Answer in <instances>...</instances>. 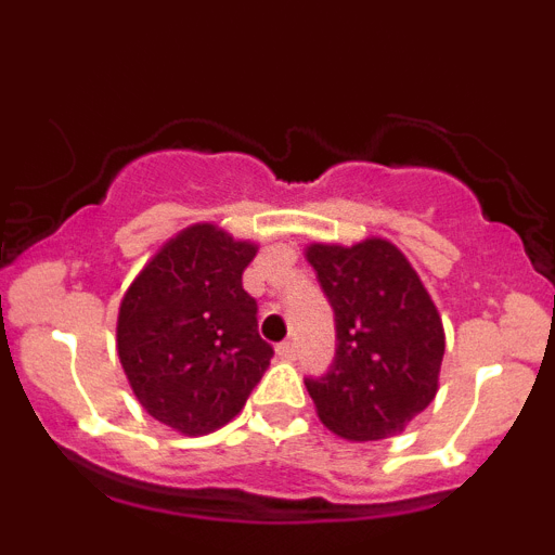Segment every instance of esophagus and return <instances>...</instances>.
Instances as JSON below:
<instances>
[{
  "label": "esophagus",
  "instance_id": "1",
  "mask_svg": "<svg viewBox=\"0 0 555 555\" xmlns=\"http://www.w3.org/2000/svg\"><path fill=\"white\" fill-rule=\"evenodd\" d=\"M278 356L286 358V361H292V358L297 356V347H294V341H283V345H278Z\"/></svg>",
  "mask_w": 555,
  "mask_h": 555
}]
</instances>
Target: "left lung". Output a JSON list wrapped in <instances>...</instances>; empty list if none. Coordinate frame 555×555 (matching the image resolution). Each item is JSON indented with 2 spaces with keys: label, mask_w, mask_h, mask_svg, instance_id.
I'll return each mask as SVG.
<instances>
[{
  "label": "left lung",
  "mask_w": 555,
  "mask_h": 555,
  "mask_svg": "<svg viewBox=\"0 0 555 555\" xmlns=\"http://www.w3.org/2000/svg\"><path fill=\"white\" fill-rule=\"evenodd\" d=\"M308 263L333 308L336 352L306 377L333 434L370 442L395 436L430 405L444 356L442 320L395 244L308 247Z\"/></svg>",
  "instance_id": "left-lung-1"
}]
</instances>
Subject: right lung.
<instances>
[{
  "instance_id": "1",
  "label": "right lung",
  "mask_w": 555,
  "mask_h": 555,
  "mask_svg": "<svg viewBox=\"0 0 555 555\" xmlns=\"http://www.w3.org/2000/svg\"><path fill=\"white\" fill-rule=\"evenodd\" d=\"M255 247L214 224L171 238L127 288L119 308L121 366L146 414L199 436L230 423L269 370L258 302L242 272Z\"/></svg>"
}]
</instances>
